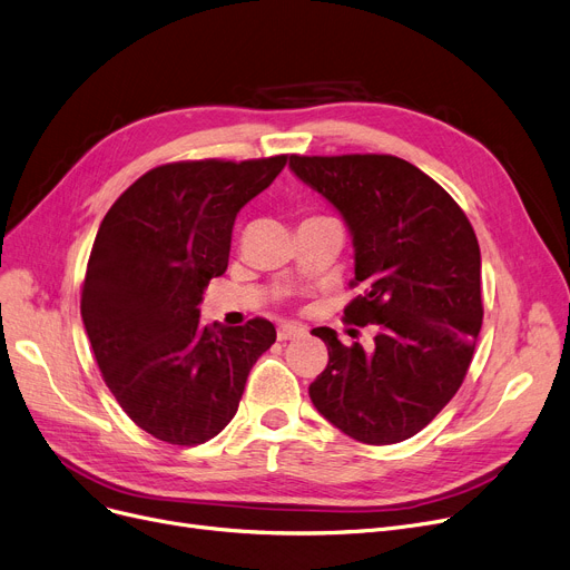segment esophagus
<instances>
[{
  "label": "esophagus",
  "mask_w": 570,
  "mask_h": 570,
  "mask_svg": "<svg viewBox=\"0 0 570 570\" xmlns=\"http://www.w3.org/2000/svg\"><path fill=\"white\" fill-rule=\"evenodd\" d=\"M301 335H305V328L298 326V324H282V326L277 328V337H279L282 342L295 340V337H301Z\"/></svg>",
  "instance_id": "1"
}]
</instances>
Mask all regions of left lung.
Returning a JSON list of instances; mask_svg holds the SVG:
<instances>
[{
  "mask_svg": "<svg viewBox=\"0 0 570 570\" xmlns=\"http://www.w3.org/2000/svg\"><path fill=\"white\" fill-rule=\"evenodd\" d=\"M291 169L350 226V286L361 295L344 307V321L377 331L365 352L314 328L328 365L309 399L358 442L407 440L454 399L473 361L484 314L475 230L454 197L403 158L291 156Z\"/></svg>",
  "mask_w": 570,
  "mask_h": 570,
  "instance_id": "8db88e82",
  "label": "left lung"
}]
</instances>
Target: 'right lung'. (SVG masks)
<instances>
[{
    "label": "right lung",
    "mask_w": 570,
    "mask_h": 570,
    "mask_svg": "<svg viewBox=\"0 0 570 570\" xmlns=\"http://www.w3.org/2000/svg\"><path fill=\"white\" fill-rule=\"evenodd\" d=\"M288 156L181 160L148 169L107 212L81 316L114 399L154 438L203 444L228 426L249 370L277 340L267 318L200 326L203 293L228 267L237 212Z\"/></svg>",
    "instance_id": "obj_1"
}]
</instances>
